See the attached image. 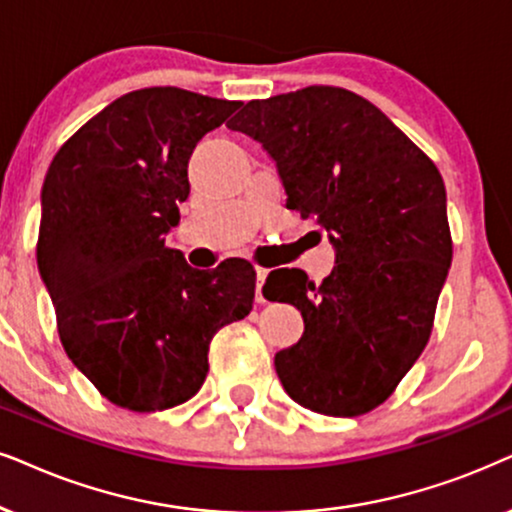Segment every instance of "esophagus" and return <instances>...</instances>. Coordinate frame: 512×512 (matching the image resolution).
Listing matches in <instances>:
<instances>
[{
    "label": "esophagus",
    "mask_w": 512,
    "mask_h": 512,
    "mask_svg": "<svg viewBox=\"0 0 512 512\" xmlns=\"http://www.w3.org/2000/svg\"><path fill=\"white\" fill-rule=\"evenodd\" d=\"M268 272L265 268H258L256 270V301L258 303H265V296H263V284L268 280Z\"/></svg>",
    "instance_id": "esophagus-1"
}]
</instances>
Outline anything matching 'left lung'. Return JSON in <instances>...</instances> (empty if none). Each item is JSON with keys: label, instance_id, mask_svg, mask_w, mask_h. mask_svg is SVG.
Masks as SVG:
<instances>
[{"label": "left lung", "instance_id": "1", "mask_svg": "<svg viewBox=\"0 0 512 512\" xmlns=\"http://www.w3.org/2000/svg\"><path fill=\"white\" fill-rule=\"evenodd\" d=\"M228 129L263 145L287 209L315 218L336 249L322 284L291 270L287 296L272 289L270 301L296 305L305 322L301 341L275 355L277 376L305 409L367 414L393 395L433 331L451 265L440 171L374 103L338 86L249 101Z\"/></svg>", "mask_w": 512, "mask_h": 512}]
</instances>
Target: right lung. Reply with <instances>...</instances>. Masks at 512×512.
<instances>
[{
  "mask_svg": "<svg viewBox=\"0 0 512 512\" xmlns=\"http://www.w3.org/2000/svg\"><path fill=\"white\" fill-rule=\"evenodd\" d=\"M240 105L176 86L131 91L46 171L39 275L65 353L117 407L188 402L207 378L211 338L254 305L256 270L244 258L195 270L164 247L190 195L192 150Z\"/></svg>",
  "mask_w": 512,
  "mask_h": 512,
  "instance_id": "1",
  "label": "right lung"
}]
</instances>
